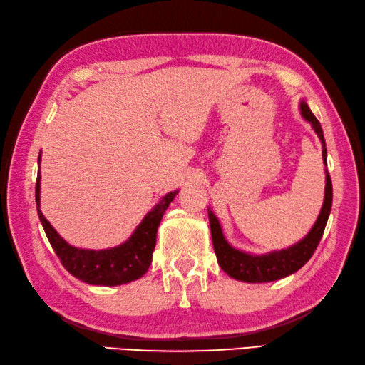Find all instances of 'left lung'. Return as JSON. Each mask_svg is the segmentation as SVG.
<instances>
[{
  "label": "left lung",
  "instance_id": "left-lung-1",
  "mask_svg": "<svg viewBox=\"0 0 365 365\" xmlns=\"http://www.w3.org/2000/svg\"><path fill=\"white\" fill-rule=\"evenodd\" d=\"M300 113L304 121L311 124V128L319 137L322 145V161L324 165H327V148L326 140H324L322 128L304 101L300 102ZM324 170H326V191H324V202L319 215H317V220L303 240L287 249L273 250L260 255L236 249L225 237L217 215L212 212L210 207L207 209L217 262L225 273L233 277V279L242 282H271L297 273L309 260L311 255L314 254L317 244L321 241L330 209H332V180H330L327 169Z\"/></svg>",
  "mask_w": 365,
  "mask_h": 365
}]
</instances>
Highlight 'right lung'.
Wrapping results in <instances>:
<instances>
[{
  "label": "right lung",
  "mask_w": 365,
  "mask_h": 365,
  "mask_svg": "<svg viewBox=\"0 0 365 365\" xmlns=\"http://www.w3.org/2000/svg\"><path fill=\"white\" fill-rule=\"evenodd\" d=\"M39 161H41V153L38 156V164ZM39 191H41V174L38 172L35 190L38 217L52 249L61 258L63 268L86 284L108 287L132 282L147 273L156 246L158 227H160L165 209L178 193V190H175L163 196L161 201L143 217V220L138 223L128 241L110 249L92 250L71 246L57 233L39 209V202H41Z\"/></svg>",
  "instance_id": "obj_1"
}]
</instances>
